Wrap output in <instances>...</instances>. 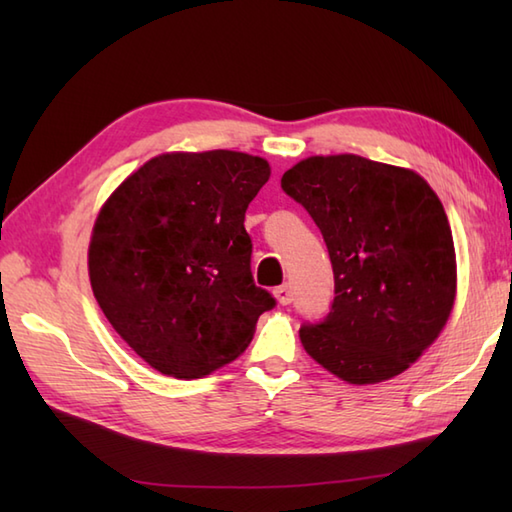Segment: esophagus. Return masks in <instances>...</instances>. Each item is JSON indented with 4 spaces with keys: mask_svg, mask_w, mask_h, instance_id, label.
<instances>
[{
    "mask_svg": "<svg viewBox=\"0 0 512 512\" xmlns=\"http://www.w3.org/2000/svg\"><path fill=\"white\" fill-rule=\"evenodd\" d=\"M275 297H277V301L281 303V306H288V303L292 301V290H290V286L284 284V286L275 288Z\"/></svg>",
    "mask_w": 512,
    "mask_h": 512,
    "instance_id": "34e87169",
    "label": "esophagus"
}]
</instances>
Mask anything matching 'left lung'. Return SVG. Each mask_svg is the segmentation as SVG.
<instances>
[{"label":"left lung","mask_w":512,"mask_h":512,"mask_svg":"<svg viewBox=\"0 0 512 512\" xmlns=\"http://www.w3.org/2000/svg\"><path fill=\"white\" fill-rule=\"evenodd\" d=\"M281 189L319 226L334 270L306 352L352 385L405 372L438 339L455 299V250L438 195L418 173L354 154L312 156Z\"/></svg>","instance_id":"left-lung-1"}]
</instances>
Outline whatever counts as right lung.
I'll return each instance as SVG.
<instances>
[{"mask_svg":"<svg viewBox=\"0 0 512 512\" xmlns=\"http://www.w3.org/2000/svg\"><path fill=\"white\" fill-rule=\"evenodd\" d=\"M270 178L239 151L162 154L96 217L94 297L121 339L160 374L200 378L231 363L275 297L255 286L248 204Z\"/></svg>","mask_w":512,"mask_h":512,"instance_id":"right-lung-1","label":"right lung"}]
</instances>
